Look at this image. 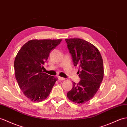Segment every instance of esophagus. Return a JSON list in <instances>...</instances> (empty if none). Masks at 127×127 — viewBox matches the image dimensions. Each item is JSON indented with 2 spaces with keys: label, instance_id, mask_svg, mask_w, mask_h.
Masks as SVG:
<instances>
[{
  "label": "esophagus",
  "instance_id": "1",
  "mask_svg": "<svg viewBox=\"0 0 127 127\" xmlns=\"http://www.w3.org/2000/svg\"><path fill=\"white\" fill-rule=\"evenodd\" d=\"M58 78L59 80H65V78H64L63 77H60V76H58Z\"/></svg>",
  "mask_w": 127,
  "mask_h": 127
}]
</instances>
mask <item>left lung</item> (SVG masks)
Masks as SVG:
<instances>
[{
    "label": "left lung",
    "mask_w": 127,
    "mask_h": 127,
    "mask_svg": "<svg viewBox=\"0 0 127 127\" xmlns=\"http://www.w3.org/2000/svg\"><path fill=\"white\" fill-rule=\"evenodd\" d=\"M73 65L77 66L81 78L78 84L73 82L72 89L67 93L71 101L84 103L95 96L103 78L102 57L96 46L80 38L65 39Z\"/></svg>",
    "instance_id": "8db88e82"
}]
</instances>
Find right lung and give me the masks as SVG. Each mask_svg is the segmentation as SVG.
<instances>
[{"mask_svg": "<svg viewBox=\"0 0 127 127\" xmlns=\"http://www.w3.org/2000/svg\"><path fill=\"white\" fill-rule=\"evenodd\" d=\"M62 39H32L24 45L14 62L17 81L24 95L32 102H41L51 91L57 77L44 73L43 66L50 51Z\"/></svg>", "mask_w": 127, "mask_h": 127, "instance_id": "obj_1", "label": "right lung"}]
</instances>
